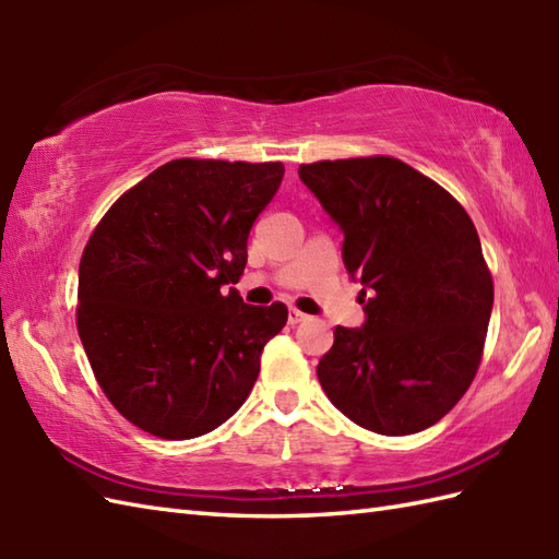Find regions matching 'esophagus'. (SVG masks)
<instances>
[{"instance_id": "obj_1", "label": "esophagus", "mask_w": 559, "mask_h": 559, "mask_svg": "<svg viewBox=\"0 0 559 559\" xmlns=\"http://www.w3.org/2000/svg\"><path fill=\"white\" fill-rule=\"evenodd\" d=\"M305 319H310L307 317L305 312H300V310H295V307H290V312H288V322L295 326V324H302Z\"/></svg>"}]
</instances>
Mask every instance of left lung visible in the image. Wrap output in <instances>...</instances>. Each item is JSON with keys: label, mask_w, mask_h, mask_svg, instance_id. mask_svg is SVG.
I'll return each mask as SVG.
<instances>
[{"label": "left lung", "mask_w": 559, "mask_h": 559, "mask_svg": "<svg viewBox=\"0 0 559 559\" xmlns=\"http://www.w3.org/2000/svg\"><path fill=\"white\" fill-rule=\"evenodd\" d=\"M343 233L365 322L336 326L317 365L329 401L379 435L420 432L466 394L492 314L480 237L459 201L396 158L300 165Z\"/></svg>", "instance_id": "1"}]
</instances>
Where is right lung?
I'll list each match as a JSON object with an SVG mask.
<instances>
[{"label": "right lung", "mask_w": 559, "mask_h": 559, "mask_svg": "<svg viewBox=\"0 0 559 559\" xmlns=\"http://www.w3.org/2000/svg\"><path fill=\"white\" fill-rule=\"evenodd\" d=\"M281 163L180 158L115 201L79 264L76 326L100 389L160 439L216 430L252 391L288 307L242 302L247 237Z\"/></svg>", "instance_id": "obj_1"}]
</instances>
